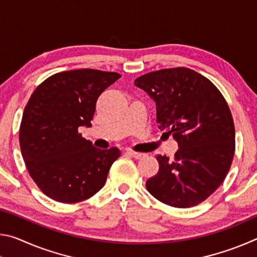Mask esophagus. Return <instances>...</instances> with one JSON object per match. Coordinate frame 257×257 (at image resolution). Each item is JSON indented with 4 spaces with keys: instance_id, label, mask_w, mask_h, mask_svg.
I'll return each mask as SVG.
<instances>
[{
    "instance_id": "esophagus-1",
    "label": "esophagus",
    "mask_w": 257,
    "mask_h": 257,
    "mask_svg": "<svg viewBox=\"0 0 257 257\" xmlns=\"http://www.w3.org/2000/svg\"><path fill=\"white\" fill-rule=\"evenodd\" d=\"M127 154H129V155H132L133 158H135V159H143V158H145L146 156V154L145 153H139V152H135V151H127Z\"/></svg>"
}]
</instances>
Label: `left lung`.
Segmentation results:
<instances>
[{"label": "left lung", "mask_w": 257, "mask_h": 257, "mask_svg": "<svg viewBox=\"0 0 257 257\" xmlns=\"http://www.w3.org/2000/svg\"><path fill=\"white\" fill-rule=\"evenodd\" d=\"M135 85L154 99L156 122L178 142L173 160L158 155L159 172L146 181L151 195L167 205H198L222 184L234 155L233 119L211 80L188 68L152 71Z\"/></svg>", "instance_id": "left-lung-1"}]
</instances>
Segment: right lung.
<instances>
[{
	"instance_id": "right-lung-1",
	"label": "right lung",
	"mask_w": 257,
	"mask_h": 257,
	"mask_svg": "<svg viewBox=\"0 0 257 257\" xmlns=\"http://www.w3.org/2000/svg\"><path fill=\"white\" fill-rule=\"evenodd\" d=\"M120 77L95 69L62 71L34 90L24 110L19 142L29 176L46 196L77 203L105 184L120 151L96 149L78 128L92 125L98 96Z\"/></svg>"
}]
</instances>
